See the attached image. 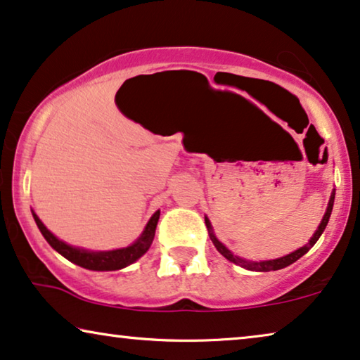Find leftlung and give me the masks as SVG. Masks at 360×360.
Instances as JSON below:
<instances>
[{"label": "left lung", "instance_id": "8db88e82", "mask_svg": "<svg viewBox=\"0 0 360 360\" xmlns=\"http://www.w3.org/2000/svg\"><path fill=\"white\" fill-rule=\"evenodd\" d=\"M333 204H334V191H333V194L330 197V204H328V209L325 212V217H323L320 226H318V230L315 231V235L310 238V241H308L305 246L298 248L297 251L290 252V255L282 256V257H279V259H272V261H259V262H256V261H246V259H243V257L235 256L229 250V248L224 246L219 240H217V236L214 235V230H212V225H210V221H209V219H207V217H205V225H207V230H209L210 240H212V243H214L215 248H217V251H219L221 256H225L229 261L235 262V264L241 266V267H245V269H248V271H256V272L279 271V269H283V267L293 264V262H295L297 259H300L303 255H307V252L310 251V248L318 241V238L321 236V233L325 231V229H326L328 221H330V217H331V212H333Z\"/></svg>", "mask_w": 360, "mask_h": 360}]
</instances>
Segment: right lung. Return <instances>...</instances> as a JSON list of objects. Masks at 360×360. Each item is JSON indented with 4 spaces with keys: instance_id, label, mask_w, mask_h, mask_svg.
I'll use <instances>...</instances> for the list:
<instances>
[{
    "instance_id": "1",
    "label": "right lung",
    "mask_w": 360,
    "mask_h": 360,
    "mask_svg": "<svg viewBox=\"0 0 360 360\" xmlns=\"http://www.w3.org/2000/svg\"><path fill=\"white\" fill-rule=\"evenodd\" d=\"M32 215L40 233H42L45 240H47L49 245L52 246L55 251H58L60 255L67 257L68 261H72L75 264H78L89 271H117V269H122V267L130 266L131 262H135L139 257H141L146 251H148L151 243H153L155 230L160 220V210H156L148 224H146L145 230L140 235L139 240L127 248H120V250H112V251H88V250H81V248L70 246L62 240H58L57 236L52 235V233L47 230V226L40 221V219L34 214V212Z\"/></svg>"
}]
</instances>
